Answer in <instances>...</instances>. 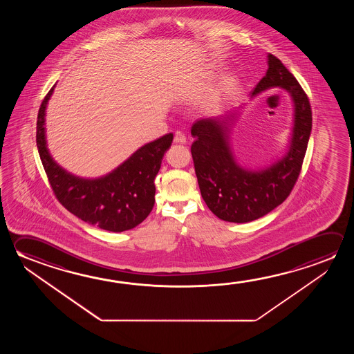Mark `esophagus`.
Returning a JSON list of instances; mask_svg holds the SVG:
<instances>
[{
	"label": "esophagus",
	"instance_id": "1",
	"mask_svg": "<svg viewBox=\"0 0 354 354\" xmlns=\"http://www.w3.org/2000/svg\"><path fill=\"white\" fill-rule=\"evenodd\" d=\"M174 142L175 143H180V145H185V134L183 133V132H180V131H176L174 136Z\"/></svg>",
	"mask_w": 354,
	"mask_h": 354
}]
</instances>
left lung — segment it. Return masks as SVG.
I'll return each instance as SVG.
<instances>
[{
  "instance_id": "left-lung-1",
  "label": "left lung",
  "mask_w": 354,
  "mask_h": 354,
  "mask_svg": "<svg viewBox=\"0 0 354 354\" xmlns=\"http://www.w3.org/2000/svg\"><path fill=\"white\" fill-rule=\"evenodd\" d=\"M272 87H281L291 95L295 115L289 151L269 168L250 171L236 162L228 142L232 115L203 118L192 124L197 183L203 201L221 220L244 223L269 214L289 196L301 171L313 127L311 104L295 76L269 54L267 74L257 84L252 97Z\"/></svg>"
}]
</instances>
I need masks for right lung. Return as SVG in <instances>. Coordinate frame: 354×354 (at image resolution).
Instances as JSON below:
<instances>
[{
    "label": "right lung",
    "instance_id": "add662e5",
    "mask_svg": "<svg viewBox=\"0 0 354 354\" xmlns=\"http://www.w3.org/2000/svg\"><path fill=\"white\" fill-rule=\"evenodd\" d=\"M54 86L41 101L37 120V148L54 195L69 212L101 230L123 232L138 226L154 206V179L164 153L171 145L173 133L140 147L106 176L77 178L60 168L47 149L46 109Z\"/></svg>",
    "mask_w": 354,
    "mask_h": 354
}]
</instances>
